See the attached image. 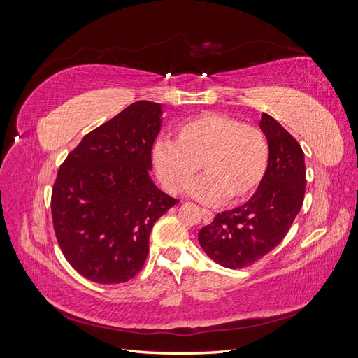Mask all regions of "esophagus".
I'll use <instances>...</instances> for the list:
<instances>
[{"mask_svg":"<svg viewBox=\"0 0 358 358\" xmlns=\"http://www.w3.org/2000/svg\"><path fill=\"white\" fill-rule=\"evenodd\" d=\"M201 216H203V222L204 224H210L213 221V213L208 209H201Z\"/></svg>","mask_w":358,"mask_h":358,"instance_id":"34e87169","label":"esophagus"}]
</instances>
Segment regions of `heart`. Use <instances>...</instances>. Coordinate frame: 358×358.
<instances>
[{
	"label": "heart",
	"instance_id": "obj_1",
	"mask_svg": "<svg viewBox=\"0 0 358 358\" xmlns=\"http://www.w3.org/2000/svg\"><path fill=\"white\" fill-rule=\"evenodd\" d=\"M268 143L263 131L224 113H203L175 128V143L158 140L152 162L158 179L173 194L189 191L201 203H231L248 199L263 182L268 166Z\"/></svg>",
	"mask_w": 358,
	"mask_h": 358
}]
</instances>
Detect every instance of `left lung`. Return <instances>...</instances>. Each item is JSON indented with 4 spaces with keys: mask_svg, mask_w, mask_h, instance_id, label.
<instances>
[{
    "mask_svg": "<svg viewBox=\"0 0 358 358\" xmlns=\"http://www.w3.org/2000/svg\"><path fill=\"white\" fill-rule=\"evenodd\" d=\"M259 128L270 150L263 182L245 204L218 213L199 233L203 251L227 268L252 264L282 242L305 197V154L297 140L267 113Z\"/></svg>",
    "mask_w": 358,
    "mask_h": 358,
    "instance_id": "8db88e82",
    "label": "left lung"
}]
</instances>
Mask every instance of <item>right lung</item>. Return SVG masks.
Segmentation results:
<instances>
[{"label":"right lung","instance_id":"obj_1","mask_svg":"<svg viewBox=\"0 0 358 358\" xmlns=\"http://www.w3.org/2000/svg\"><path fill=\"white\" fill-rule=\"evenodd\" d=\"M161 127L162 104L133 103L86 134L59 167L53 229L67 262L92 282L134 278L155 221L178 203L149 176Z\"/></svg>","mask_w":358,"mask_h":358}]
</instances>
